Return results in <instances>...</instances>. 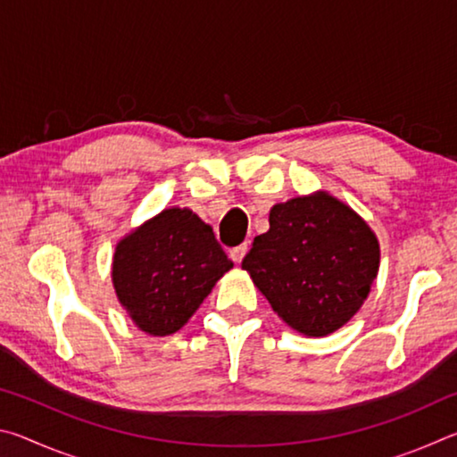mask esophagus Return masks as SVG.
Returning <instances> with one entry per match:
<instances>
[{"label": "esophagus", "mask_w": 457, "mask_h": 457, "mask_svg": "<svg viewBox=\"0 0 457 457\" xmlns=\"http://www.w3.org/2000/svg\"><path fill=\"white\" fill-rule=\"evenodd\" d=\"M245 253H247V242L239 244V245H236V247H231V250H229V258L234 260L236 264H239V262H242V260L245 258Z\"/></svg>", "instance_id": "esophagus-1"}]
</instances>
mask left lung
<instances>
[{
	"instance_id": "left-lung-1",
	"label": "left lung",
	"mask_w": 457,
	"mask_h": 457,
	"mask_svg": "<svg viewBox=\"0 0 457 457\" xmlns=\"http://www.w3.org/2000/svg\"><path fill=\"white\" fill-rule=\"evenodd\" d=\"M274 312L306 337L349 322L378 270L370 228L338 199L316 193L270 210V229L242 262Z\"/></svg>"
}]
</instances>
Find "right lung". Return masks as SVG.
Returning a JSON list of instances; mask_svg holds the SVG:
<instances>
[{"mask_svg": "<svg viewBox=\"0 0 457 457\" xmlns=\"http://www.w3.org/2000/svg\"><path fill=\"white\" fill-rule=\"evenodd\" d=\"M234 264L191 210L161 212L117 245L112 282L137 327L173 335Z\"/></svg>", "mask_w": 457, "mask_h": 457, "instance_id": "add662e5", "label": "right lung"}]
</instances>
